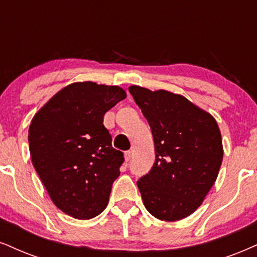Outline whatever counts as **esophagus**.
<instances>
[{
  "label": "esophagus",
  "instance_id": "34e87169",
  "mask_svg": "<svg viewBox=\"0 0 257 257\" xmlns=\"http://www.w3.org/2000/svg\"><path fill=\"white\" fill-rule=\"evenodd\" d=\"M132 158V151H125V161L126 162H128L130 160H131Z\"/></svg>",
  "mask_w": 257,
  "mask_h": 257
}]
</instances>
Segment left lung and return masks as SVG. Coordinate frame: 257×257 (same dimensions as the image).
Wrapping results in <instances>:
<instances>
[{"instance_id": "left-lung-1", "label": "left lung", "mask_w": 257, "mask_h": 257, "mask_svg": "<svg viewBox=\"0 0 257 257\" xmlns=\"http://www.w3.org/2000/svg\"><path fill=\"white\" fill-rule=\"evenodd\" d=\"M128 90L150 125L156 154L151 170L137 182L145 208L157 219H183L217 180L223 161L218 123L182 95L139 85Z\"/></svg>"}]
</instances>
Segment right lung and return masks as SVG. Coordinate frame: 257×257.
Returning a JSON list of instances; mask_svg holds the SVG:
<instances>
[{"label": "right lung", "instance_id": "obj_1", "mask_svg": "<svg viewBox=\"0 0 257 257\" xmlns=\"http://www.w3.org/2000/svg\"><path fill=\"white\" fill-rule=\"evenodd\" d=\"M125 97L118 85L76 82L32 119V163L53 204L68 216L90 219L108 204L123 154L113 149L103 115Z\"/></svg>", "mask_w": 257, "mask_h": 257}]
</instances>
